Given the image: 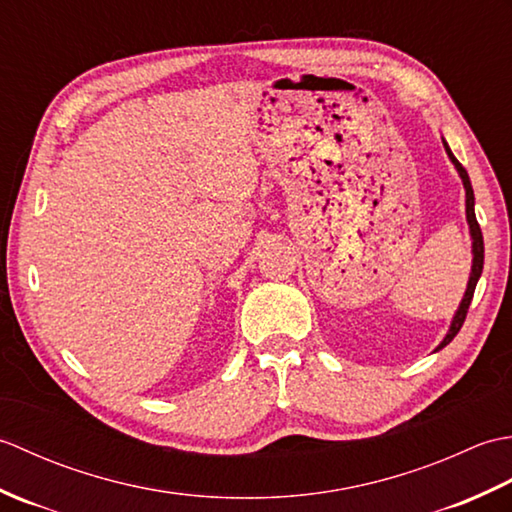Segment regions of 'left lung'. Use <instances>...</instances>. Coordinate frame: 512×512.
Wrapping results in <instances>:
<instances>
[{
	"mask_svg": "<svg viewBox=\"0 0 512 512\" xmlns=\"http://www.w3.org/2000/svg\"><path fill=\"white\" fill-rule=\"evenodd\" d=\"M442 145H444V151H447L449 160L453 162V167L458 169L460 178H462V184H464V191H466V222H469V233H471V253H473V264H471V275H469V284H466V290H464V297L460 301L458 310H455L453 319H451V325H449V332L444 334V339L440 341V345L436 347L433 352H440L444 345H449L455 334L460 332L462 323L466 319V312H469V306H471V299H473V292H475V286L477 281H480L482 277V268H484V237H482V228L480 224H477L475 220V195H473V187H471V180H469V173H466V169L460 165L458 158L453 156V151L449 149L447 140L442 138Z\"/></svg>",
	"mask_w": 512,
	"mask_h": 512,
	"instance_id": "left-lung-1",
	"label": "left lung"
}]
</instances>
